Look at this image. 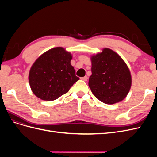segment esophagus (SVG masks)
<instances>
[{"label":"esophagus","mask_w":157,"mask_h":157,"mask_svg":"<svg viewBox=\"0 0 157 157\" xmlns=\"http://www.w3.org/2000/svg\"><path fill=\"white\" fill-rule=\"evenodd\" d=\"M81 80H84V81H87V80H88V77H87V76H85V77H82V78H81Z\"/></svg>","instance_id":"1"}]
</instances>
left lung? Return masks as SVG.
Returning a JSON list of instances; mask_svg holds the SVG:
<instances>
[{"instance_id": "obj_1", "label": "left lung", "mask_w": 157, "mask_h": 157, "mask_svg": "<svg viewBox=\"0 0 157 157\" xmlns=\"http://www.w3.org/2000/svg\"><path fill=\"white\" fill-rule=\"evenodd\" d=\"M91 61L88 85L93 94L109 105L122 101L132 85L130 71L124 60L115 52L105 48L92 56Z\"/></svg>"}]
</instances>
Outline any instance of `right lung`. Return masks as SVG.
Masks as SVG:
<instances>
[{
	"label": "right lung",
	"mask_w": 157,
	"mask_h": 157,
	"mask_svg": "<svg viewBox=\"0 0 157 157\" xmlns=\"http://www.w3.org/2000/svg\"><path fill=\"white\" fill-rule=\"evenodd\" d=\"M71 59L72 55L62 47L52 48L38 58L29 74L33 94L42 100L53 101L68 92L79 80Z\"/></svg>",
	"instance_id": "1"
}]
</instances>
